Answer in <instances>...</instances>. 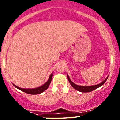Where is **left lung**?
I'll return each mask as SVG.
<instances>
[{"instance_id": "8db88e82", "label": "left lung", "mask_w": 120, "mask_h": 120, "mask_svg": "<svg viewBox=\"0 0 120 120\" xmlns=\"http://www.w3.org/2000/svg\"><path fill=\"white\" fill-rule=\"evenodd\" d=\"M67 77H68V80L69 81V83L71 84V86H72L73 88H75L76 90H78V91L81 92H92V90H94V89H97V88L100 87V86H102L105 83V81H106L107 80L108 77L109 75L107 76L105 79L102 82H101V83L97 84V85H90V86H81V85H77V84H75V83H73L72 81H71L70 78H69V76H68V74H67Z\"/></svg>"}]
</instances>
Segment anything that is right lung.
<instances>
[{
    "label": "right lung",
    "instance_id": "add662e5",
    "mask_svg": "<svg viewBox=\"0 0 120 120\" xmlns=\"http://www.w3.org/2000/svg\"><path fill=\"white\" fill-rule=\"evenodd\" d=\"M52 76H53V73H51V75L49 76L48 81L45 84H44L43 85L39 86V87L36 88H22L16 86L15 84H13V85H14L15 87L18 88L19 90H22V92H25V93H28V94H39L41 93L42 92L45 91L47 89H48V86H49L50 84H51V81H52Z\"/></svg>",
    "mask_w": 120,
    "mask_h": 120
}]
</instances>
